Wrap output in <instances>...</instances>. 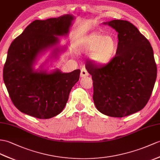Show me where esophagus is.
I'll use <instances>...</instances> for the list:
<instances>
[{
	"instance_id": "1",
	"label": "esophagus",
	"mask_w": 160,
	"mask_h": 160,
	"mask_svg": "<svg viewBox=\"0 0 160 160\" xmlns=\"http://www.w3.org/2000/svg\"><path fill=\"white\" fill-rule=\"evenodd\" d=\"M89 75V73L87 71V70L85 68H82L81 71V75L80 77H87Z\"/></svg>"
}]
</instances>
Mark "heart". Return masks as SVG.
<instances>
[{
    "label": "heart",
    "mask_w": 160,
    "mask_h": 160,
    "mask_svg": "<svg viewBox=\"0 0 160 160\" xmlns=\"http://www.w3.org/2000/svg\"><path fill=\"white\" fill-rule=\"evenodd\" d=\"M79 48L85 52H92L91 60L97 65H106L114 58L118 42L111 35L95 32L83 37L79 41Z\"/></svg>",
    "instance_id": "b5f03b06"
}]
</instances>
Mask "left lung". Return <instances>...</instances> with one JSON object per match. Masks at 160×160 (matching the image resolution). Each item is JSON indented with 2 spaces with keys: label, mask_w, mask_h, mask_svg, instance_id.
Masks as SVG:
<instances>
[{
  "label": "left lung",
  "mask_w": 160,
  "mask_h": 160,
  "mask_svg": "<svg viewBox=\"0 0 160 160\" xmlns=\"http://www.w3.org/2000/svg\"><path fill=\"white\" fill-rule=\"evenodd\" d=\"M104 24L118 32V50L102 67L85 64L92 77L93 100L97 109L114 118L132 115L145 107L157 77L153 48L132 23L115 19Z\"/></svg>",
  "instance_id": "obj_1"
}]
</instances>
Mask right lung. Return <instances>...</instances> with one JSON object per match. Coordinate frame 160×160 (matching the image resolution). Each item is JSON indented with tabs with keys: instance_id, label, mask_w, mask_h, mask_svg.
<instances>
[{
	"instance_id": "obj_1",
	"label": "right lung",
	"mask_w": 160,
	"mask_h": 160,
	"mask_svg": "<svg viewBox=\"0 0 160 160\" xmlns=\"http://www.w3.org/2000/svg\"><path fill=\"white\" fill-rule=\"evenodd\" d=\"M75 17L66 14L45 20L37 19L11 42L3 68V80L11 101L23 113L38 119L53 118L64 109L69 93L79 79L81 71L62 72L56 69L35 70L38 58L52 49L57 58L66 47L58 37L67 36ZM49 60V59L48 60Z\"/></svg>"
}]
</instances>
